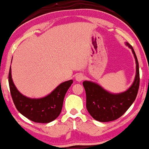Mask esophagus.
<instances>
[{
    "label": "esophagus",
    "instance_id": "1",
    "mask_svg": "<svg viewBox=\"0 0 149 149\" xmlns=\"http://www.w3.org/2000/svg\"><path fill=\"white\" fill-rule=\"evenodd\" d=\"M84 75L82 74H77L76 77H75V79H76L77 81L79 82L81 81L82 80L84 79Z\"/></svg>",
    "mask_w": 149,
    "mask_h": 149
}]
</instances>
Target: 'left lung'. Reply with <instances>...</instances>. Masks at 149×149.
Returning a JSON list of instances; mask_svg holds the SVG:
<instances>
[{
	"label": "left lung",
	"mask_w": 149,
	"mask_h": 149,
	"mask_svg": "<svg viewBox=\"0 0 149 149\" xmlns=\"http://www.w3.org/2000/svg\"><path fill=\"white\" fill-rule=\"evenodd\" d=\"M136 61V75L132 86L126 91L112 94L93 82L84 81L83 86L86 94V108L94 119L109 122L118 119L129 109L137 97L139 86V63L135 52L129 43Z\"/></svg>",
	"instance_id": "8db88e82"
}]
</instances>
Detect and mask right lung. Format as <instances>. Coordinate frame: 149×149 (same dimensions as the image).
<instances>
[{"instance_id":"obj_1","label":"right lung","mask_w":149,"mask_h":149,"mask_svg":"<svg viewBox=\"0 0 149 149\" xmlns=\"http://www.w3.org/2000/svg\"><path fill=\"white\" fill-rule=\"evenodd\" d=\"M8 81L12 100L17 109L29 120L41 123L53 121L59 116L65 95L73 82L72 80L63 82L48 95L33 99L23 95L16 88L12 79L11 67L9 71Z\"/></svg>"}]
</instances>
